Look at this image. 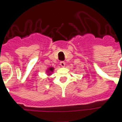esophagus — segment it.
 Instances as JSON below:
<instances>
[{
  "instance_id": "obj_1",
  "label": "esophagus",
  "mask_w": 122,
  "mask_h": 122,
  "mask_svg": "<svg viewBox=\"0 0 122 122\" xmlns=\"http://www.w3.org/2000/svg\"><path fill=\"white\" fill-rule=\"evenodd\" d=\"M60 65H61L62 67H65V61H61V62H60Z\"/></svg>"
}]
</instances>
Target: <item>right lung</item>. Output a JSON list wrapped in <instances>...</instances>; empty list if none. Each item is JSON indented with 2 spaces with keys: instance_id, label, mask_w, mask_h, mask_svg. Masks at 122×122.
Wrapping results in <instances>:
<instances>
[{
  "instance_id": "right-lung-1",
  "label": "right lung",
  "mask_w": 122,
  "mask_h": 122,
  "mask_svg": "<svg viewBox=\"0 0 122 122\" xmlns=\"http://www.w3.org/2000/svg\"><path fill=\"white\" fill-rule=\"evenodd\" d=\"M54 70V68L50 67L49 68H48V70H47L46 71L48 72V74H49V75H50V74L51 73V72H52Z\"/></svg>"
}]
</instances>
